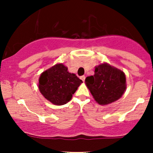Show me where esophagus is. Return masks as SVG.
I'll return each instance as SVG.
<instances>
[{
    "instance_id": "34e87169",
    "label": "esophagus",
    "mask_w": 153,
    "mask_h": 153,
    "mask_svg": "<svg viewBox=\"0 0 153 153\" xmlns=\"http://www.w3.org/2000/svg\"><path fill=\"white\" fill-rule=\"evenodd\" d=\"M85 75H82V76H80V79H81L82 81H84V80H85Z\"/></svg>"
}]
</instances>
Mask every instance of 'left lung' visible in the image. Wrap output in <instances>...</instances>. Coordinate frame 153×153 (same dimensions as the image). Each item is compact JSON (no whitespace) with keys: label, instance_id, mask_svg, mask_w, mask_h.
I'll list each match as a JSON object with an SVG mask.
<instances>
[{"label":"left lung","instance_id":"left-lung-1","mask_svg":"<svg viewBox=\"0 0 153 153\" xmlns=\"http://www.w3.org/2000/svg\"><path fill=\"white\" fill-rule=\"evenodd\" d=\"M85 83L100 105H108L120 99L127 88L123 71L106 62L95 67L94 75L87 77Z\"/></svg>","mask_w":153,"mask_h":153}]
</instances>
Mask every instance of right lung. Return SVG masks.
Masks as SVG:
<instances>
[{
  "label": "right lung",
  "mask_w": 153,
  "mask_h": 153,
  "mask_svg": "<svg viewBox=\"0 0 153 153\" xmlns=\"http://www.w3.org/2000/svg\"><path fill=\"white\" fill-rule=\"evenodd\" d=\"M82 82L75 74L68 72L65 65L57 63L40 75L38 87L45 99L61 106L71 101Z\"/></svg>",
  "instance_id": "add662e5"
}]
</instances>
